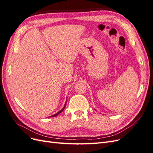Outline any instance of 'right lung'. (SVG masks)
Listing matches in <instances>:
<instances>
[{
  "label": "right lung",
  "instance_id": "right-lung-1",
  "mask_svg": "<svg viewBox=\"0 0 153 153\" xmlns=\"http://www.w3.org/2000/svg\"><path fill=\"white\" fill-rule=\"evenodd\" d=\"M66 103H65V105H64V107L61 110H60L59 111V112H58L57 113H56V114H54V115H52V116H51V117H55V116H57V115H59L60 113H61L62 112V111H63V110L64 109V108H65V106H66Z\"/></svg>",
  "mask_w": 153,
  "mask_h": 153
}]
</instances>
